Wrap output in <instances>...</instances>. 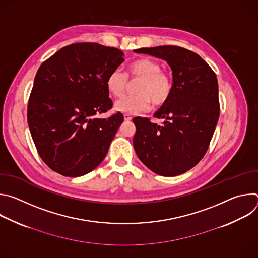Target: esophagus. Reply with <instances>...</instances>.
I'll use <instances>...</instances> for the list:
<instances>
[{"label": "esophagus", "instance_id": "34e87169", "mask_svg": "<svg viewBox=\"0 0 258 258\" xmlns=\"http://www.w3.org/2000/svg\"><path fill=\"white\" fill-rule=\"evenodd\" d=\"M132 118H133V117H132L130 114H124V120H125V121H131Z\"/></svg>", "mask_w": 258, "mask_h": 258}]
</instances>
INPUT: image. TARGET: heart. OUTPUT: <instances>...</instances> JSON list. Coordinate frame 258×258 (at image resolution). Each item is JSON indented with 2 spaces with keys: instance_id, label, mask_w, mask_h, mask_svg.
Masks as SVG:
<instances>
[{
  "instance_id": "b5f03b06",
  "label": "heart",
  "mask_w": 258,
  "mask_h": 258,
  "mask_svg": "<svg viewBox=\"0 0 258 258\" xmlns=\"http://www.w3.org/2000/svg\"><path fill=\"white\" fill-rule=\"evenodd\" d=\"M127 78L140 79L135 92L136 95L124 96L115 103V109L126 114L145 112L150 108L151 102L161 106L169 99L173 82L167 72L161 70V65L149 58H141L132 62L125 75L121 69L115 68L109 73L106 87L114 97H121L127 87Z\"/></svg>"
}]
</instances>
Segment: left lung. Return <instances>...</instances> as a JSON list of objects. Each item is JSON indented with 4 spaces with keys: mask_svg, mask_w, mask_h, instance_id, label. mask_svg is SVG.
<instances>
[{
    "mask_svg": "<svg viewBox=\"0 0 258 258\" xmlns=\"http://www.w3.org/2000/svg\"><path fill=\"white\" fill-rule=\"evenodd\" d=\"M135 53L165 60L172 70L173 88L167 102L149 118L135 117L134 148L139 159L163 176L181 174L205 155L219 117L217 79L196 53L177 46L141 48Z\"/></svg>",
    "mask_w": 258,
    "mask_h": 258,
    "instance_id": "8db88e82",
    "label": "left lung"
}]
</instances>
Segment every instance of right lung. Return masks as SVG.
<instances>
[{
    "instance_id": "obj_1",
    "label": "right lung",
    "mask_w": 258,
    "mask_h": 258,
    "mask_svg": "<svg viewBox=\"0 0 258 258\" xmlns=\"http://www.w3.org/2000/svg\"><path fill=\"white\" fill-rule=\"evenodd\" d=\"M123 61L116 48L78 43L60 49L40 66L27 122L36 150L52 170L81 176L105 158L123 115H96L112 108L106 80Z\"/></svg>"
}]
</instances>
